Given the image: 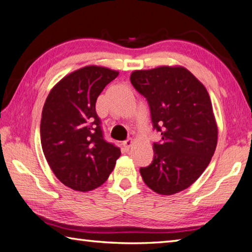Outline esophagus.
Listing matches in <instances>:
<instances>
[{
	"label": "esophagus",
	"mask_w": 252,
	"mask_h": 252,
	"mask_svg": "<svg viewBox=\"0 0 252 252\" xmlns=\"http://www.w3.org/2000/svg\"><path fill=\"white\" fill-rule=\"evenodd\" d=\"M132 144H133V141H132L131 139L126 140V141L123 142V143H122L123 151H126V152H129V151H130V149H131V147H132Z\"/></svg>",
	"instance_id": "34e87169"
}]
</instances>
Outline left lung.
Here are the masks:
<instances>
[{
    "label": "left lung",
    "mask_w": 252,
    "mask_h": 252,
    "mask_svg": "<svg viewBox=\"0 0 252 252\" xmlns=\"http://www.w3.org/2000/svg\"><path fill=\"white\" fill-rule=\"evenodd\" d=\"M146 97L153 127L161 141L153 144V161L140 173L155 192L171 195L189 188L210 163L218 126L204 85L183 66L135 70L130 76Z\"/></svg>",
    "instance_id": "obj_1"
}]
</instances>
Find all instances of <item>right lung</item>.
<instances>
[{
    "instance_id": "add662e5",
    "label": "right lung",
    "mask_w": 252,
    "mask_h": 252,
    "mask_svg": "<svg viewBox=\"0 0 252 252\" xmlns=\"http://www.w3.org/2000/svg\"><path fill=\"white\" fill-rule=\"evenodd\" d=\"M119 75L89 65L71 72L50 91L42 111L41 144L51 170L63 185L87 192L106 181L121 151L106 142L95 102Z\"/></svg>"
}]
</instances>
